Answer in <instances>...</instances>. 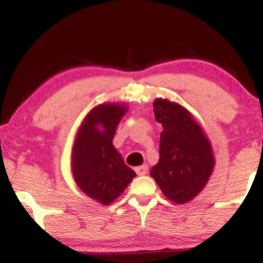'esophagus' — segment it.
Wrapping results in <instances>:
<instances>
[{"mask_svg": "<svg viewBox=\"0 0 263 263\" xmlns=\"http://www.w3.org/2000/svg\"><path fill=\"white\" fill-rule=\"evenodd\" d=\"M135 171L138 176H144V174L148 173V167H147L146 164H143V165H140V167L135 168Z\"/></svg>", "mask_w": 263, "mask_h": 263, "instance_id": "1", "label": "esophagus"}]
</instances>
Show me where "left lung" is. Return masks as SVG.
Returning <instances> with one entry per match:
<instances>
[{
	"label": "left lung",
	"instance_id": "8db88e82",
	"mask_svg": "<svg viewBox=\"0 0 263 263\" xmlns=\"http://www.w3.org/2000/svg\"><path fill=\"white\" fill-rule=\"evenodd\" d=\"M163 126L159 161L151 176L170 200L184 204L201 192L214 168L210 142L185 108L164 99L153 102Z\"/></svg>",
	"mask_w": 263,
	"mask_h": 263
}]
</instances>
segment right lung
<instances>
[{
  "mask_svg": "<svg viewBox=\"0 0 263 263\" xmlns=\"http://www.w3.org/2000/svg\"><path fill=\"white\" fill-rule=\"evenodd\" d=\"M125 106L105 104L86 116L73 149V174L79 188L90 198L110 204L121 195L136 173L125 164L112 140Z\"/></svg>",
  "mask_w": 263,
  "mask_h": 263,
  "instance_id": "obj_1",
  "label": "right lung"
}]
</instances>
